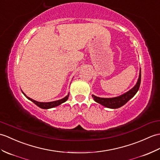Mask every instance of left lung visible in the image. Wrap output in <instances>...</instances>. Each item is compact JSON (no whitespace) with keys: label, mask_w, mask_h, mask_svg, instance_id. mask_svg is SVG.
<instances>
[{"label":"left lung","mask_w":160,"mask_h":160,"mask_svg":"<svg viewBox=\"0 0 160 160\" xmlns=\"http://www.w3.org/2000/svg\"><path fill=\"white\" fill-rule=\"evenodd\" d=\"M140 82H141V70L140 72V75L138 82H137L136 84L133 87L131 90H129L127 92H125L123 95L121 96H118V97L116 98H102L99 97H96V96L92 95V97L93 98L94 100L100 104L104 106L107 108H120L122 106L125 105L126 103H127L129 99L132 98L133 96L136 95L137 91H138L140 85Z\"/></svg>","instance_id":"left-lung-1"}]
</instances>
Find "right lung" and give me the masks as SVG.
I'll list each match as a JSON object with an SVG mask.
<instances>
[{
    "instance_id": "obj_1",
    "label": "right lung",
    "mask_w": 160,
    "mask_h": 160,
    "mask_svg": "<svg viewBox=\"0 0 160 160\" xmlns=\"http://www.w3.org/2000/svg\"><path fill=\"white\" fill-rule=\"evenodd\" d=\"M23 94L27 97L28 99L31 100V101H32L33 103H35V104H36L38 106H39V108H43V109H48V108H54V107H56L58 105L61 104V103H64L65 102H66L67 100H68V98H69V94L66 96L65 98H64L63 99H61L60 100H57V101H54V102H37L35 101V100H33L32 99L28 97H27V95H26L24 92Z\"/></svg>"
}]
</instances>
